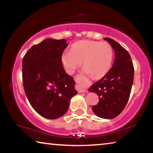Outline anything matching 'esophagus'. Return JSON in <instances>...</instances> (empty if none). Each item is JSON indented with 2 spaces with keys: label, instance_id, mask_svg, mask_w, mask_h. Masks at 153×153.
<instances>
[{
  "label": "esophagus",
  "instance_id": "esophagus-1",
  "mask_svg": "<svg viewBox=\"0 0 153 153\" xmlns=\"http://www.w3.org/2000/svg\"><path fill=\"white\" fill-rule=\"evenodd\" d=\"M76 82H77V80H76ZM76 89L77 90V92H79V93H82V92H86L87 90L84 88V87H83L82 85H80L79 84H76Z\"/></svg>",
  "mask_w": 153,
  "mask_h": 153
}]
</instances>
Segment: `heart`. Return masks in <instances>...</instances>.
Segmentation results:
<instances>
[{"label":"heart","instance_id":"b5f03b06","mask_svg":"<svg viewBox=\"0 0 153 153\" xmlns=\"http://www.w3.org/2000/svg\"><path fill=\"white\" fill-rule=\"evenodd\" d=\"M113 50L107 42L83 40L74 43L70 51H65L61 61L67 74H74L83 62L85 73L94 79L104 77L110 70Z\"/></svg>","mask_w":153,"mask_h":153}]
</instances>
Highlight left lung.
<instances>
[{"label":"left lung","instance_id":"left-lung-1","mask_svg":"<svg viewBox=\"0 0 153 153\" xmlns=\"http://www.w3.org/2000/svg\"><path fill=\"white\" fill-rule=\"evenodd\" d=\"M115 51V61L108 73L89 88L97 93L99 102L92 109L98 117L113 119L122 112L128 101L134 82V68L131 56L120 44L104 38Z\"/></svg>","mask_w":153,"mask_h":153}]
</instances>
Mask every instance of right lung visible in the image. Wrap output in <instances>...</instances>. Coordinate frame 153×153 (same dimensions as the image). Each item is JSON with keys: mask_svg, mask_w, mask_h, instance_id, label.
<instances>
[{"mask_svg": "<svg viewBox=\"0 0 153 153\" xmlns=\"http://www.w3.org/2000/svg\"><path fill=\"white\" fill-rule=\"evenodd\" d=\"M68 44L65 39L47 38L32 46L22 60L25 95L39 115L55 120L68 110L77 92L73 77L63 67L61 55Z\"/></svg>", "mask_w": 153, "mask_h": 153, "instance_id": "obj_1", "label": "right lung"}]
</instances>
